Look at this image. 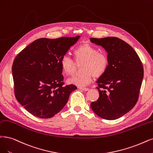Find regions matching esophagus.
Instances as JSON below:
<instances>
[{"mask_svg": "<svg viewBox=\"0 0 153 153\" xmlns=\"http://www.w3.org/2000/svg\"><path fill=\"white\" fill-rule=\"evenodd\" d=\"M78 88L79 89H81V90H82V91H88V90H89V88H84V87H79Z\"/></svg>", "mask_w": 153, "mask_h": 153, "instance_id": "esophagus-1", "label": "esophagus"}]
</instances>
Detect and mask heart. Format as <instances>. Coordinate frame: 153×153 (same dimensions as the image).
Instances as JSON below:
<instances>
[{"label": "heart", "instance_id": "heart-1", "mask_svg": "<svg viewBox=\"0 0 153 153\" xmlns=\"http://www.w3.org/2000/svg\"><path fill=\"white\" fill-rule=\"evenodd\" d=\"M76 62H83L81 74L72 77L67 82L82 87L91 82L93 76L99 77L103 75L108 67V58L104 52L89 43H84L77 47L73 52ZM60 67L62 72L66 76L71 75L75 69V63L68 56L62 58Z\"/></svg>", "mask_w": 153, "mask_h": 153}]
</instances>
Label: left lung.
<instances>
[{
    "label": "left lung",
    "mask_w": 153,
    "mask_h": 153,
    "mask_svg": "<svg viewBox=\"0 0 153 153\" xmlns=\"http://www.w3.org/2000/svg\"><path fill=\"white\" fill-rule=\"evenodd\" d=\"M90 41L104 48L109 62L97 81L100 97L91 108L104 119H117L131 110L138 100L144 76L142 62L131 45L120 38H91Z\"/></svg>",
    "instance_id": "left-lung-1"
}]
</instances>
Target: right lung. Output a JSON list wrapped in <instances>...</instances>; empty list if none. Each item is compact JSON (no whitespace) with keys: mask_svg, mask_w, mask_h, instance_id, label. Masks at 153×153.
<instances>
[{"mask_svg":"<svg viewBox=\"0 0 153 153\" xmlns=\"http://www.w3.org/2000/svg\"><path fill=\"white\" fill-rule=\"evenodd\" d=\"M80 37L39 38L16 56L12 67L15 96L33 115L53 117L77 89L74 84L63 86L60 62Z\"/></svg>","mask_w":153,"mask_h":153,"instance_id":"1","label":"right lung"}]
</instances>
